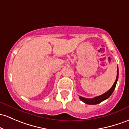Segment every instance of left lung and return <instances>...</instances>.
Masks as SVG:
<instances>
[{
    "label": "left lung",
    "instance_id": "1",
    "mask_svg": "<svg viewBox=\"0 0 129 129\" xmlns=\"http://www.w3.org/2000/svg\"><path fill=\"white\" fill-rule=\"evenodd\" d=\"M118 75H119V70H118V67H117V76H116V79L115 82L113 84V85L111 88L109 89L108 91L106 92L105 93H104V94L101 95L97 96V97H94V98L92 99H87V98H84V97H81L80 96V99L81 101H83V102L85 103L86 104H89V105H96L100 104V102H103L104 100H106V99H108L109 97H110L112 93L114 91V89L116 87V83L117 80H118Z\"/></svg>",
    "mask_w": 129,
    "mask_h": 129
}]
</instances>
